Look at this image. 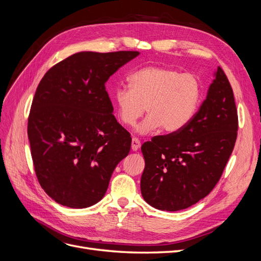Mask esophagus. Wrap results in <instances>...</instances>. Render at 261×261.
Masks as SVG:
<instances>
[{
	"instance_id": "1",
	"label": "esophagus",
	"mask_w": 261,
	"mask_h": 261,
	"mask_svg": "<svg viewBox=\"0 0 261 261\" xmlns=\"http://www.w3.org/2000/svg\"><path fill=\"white\" fill-rule=\"evenodd\" d=\"M139 148H140V141L137 138H133L132 139V150L137 151Z\"/></svg>"
}]
</instances>
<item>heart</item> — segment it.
<instances>
[{
	"instance_id": "b5f03b06",
	"label": "heart",
	"mask_w": 261,
	"mask_h": 261,
	"mask_svg": "<svg viewBox=\"0 0 261 261\" xmlns=\"http://www.w3.org/2000/svg\"><path fill=\"white\" fill-rule=\"evenodd\" d=\"M129 88L119 86L112 102L119 121L132 126L143 110L147 116L136 132L147 135L159 127L165 134L185 128L194 116L201 99V84L194 74L180 73L173 68L147 66L128 77Z\"/></svg>"
}]
</instances>
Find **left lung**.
<instances>
[{
	"label": "left lung",
	"mask_w": 261,
	"mask_h": 261,
	"mask_svg": "<svg viewBox=\"0 0 261 261\" xmlns=\"http://www.w3.org/2000/svg\"><path fill=\"white\" fill-rule=\"evenodd\" d=\"M237 132L234 96L218 67L206 99L187 126L141 146L146 162L140 180L143 200L156 210L177 212L204 199L221 177Z\"/></svg>",
	"instance_id": "8db88e82"
}]
</instances>
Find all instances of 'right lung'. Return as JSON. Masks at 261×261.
<instances>
[{
	"mask_svg": "<svg viewBox=\"0 0 261 261\" xmlns=\"http://www.w3.org/2000/svg\"><path fill=\"white\" fill-rule=\"evenodd\" d=\"M138 51H79L49 69L37 88L28 138L38 180L51 199L86 208L106 194L132 138L113 115L106 83Z\"/></svg>",
	"mask_w": 261,
	"mask_h": 261,
	"instance_id": "add662e5",
	"label": "right lung"
}]
</instances>
